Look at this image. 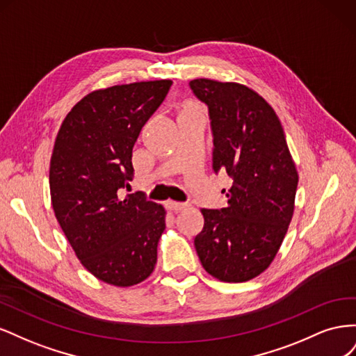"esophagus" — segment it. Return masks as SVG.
I'll list each match as a JSON object with an SVG mask.
<instances>
[{
  "instance_id": "esophagus-1",
  "label": "esophagus",
  "mask_w": 356,
  "mask_h": 356,
  "mask_svg": "<svg viewBox=\"0 0 356 356\" xmlns=\"http://www.w3.org/2000/svg\"><path fill=\"white\" fill-rule=\"evenodd\" d=\"M166 208H168L169 211H172V212H181V211L187 209L188 207H187L186 203H178V202L169 200V202H166Z\"/></svg>"
}]
</instances>
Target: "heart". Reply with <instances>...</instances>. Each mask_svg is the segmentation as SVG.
<instances>
[{"label":"heart","mask_w":356,"mask_h":356,"mask_svg":"<svg viewBox=\"0 0 356 356\" xmlns=\"http://www.w3.org/2000/svg\"><path fill=\"white\" fill-rule=\"evenodd\" d=\"M199 113H200L199 106L191 101H182L178 105V118L190 117V115H195V114H199Z\"/></svg>","instance_id":"heart-1"}]
</instances>
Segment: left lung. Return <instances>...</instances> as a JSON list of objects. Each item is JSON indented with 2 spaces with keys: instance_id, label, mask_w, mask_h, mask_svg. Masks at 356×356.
<instances>
[{
  "instance_id": "left-lung-1",
  "label": "left lung",
  "mask_w": 356,
  "mask_h": 356,
  "mask_svg": "<svg viewBox=\"0 0 356 356\" xmlns=\"http://www.w3.org/2000/svg\"><path fill=\"white\" fill-rule=\"evenodd\" d=\"M190 88L208 105L213 170L232 178L227 207L200 209L195 246L204 270L221 282H246L272 264L294 213L298 174L281 120L251 88L196 79Z\"/></svg>"
}]
</instances>
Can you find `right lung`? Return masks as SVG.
Listing matches in <instances>:
<instances>
[{
  "instance_id": "obj_1",
  "label": "right lung",
  "mask_w": 356,
  "mask_h": 356,
  "mask_svg": "<svg viewBox=\"0 0 356 356\" xmlns=\"http://www.w3.org/2000/svg\"><path fill=\"white\" fill-rule=\"evenodd\" d=\"M172 80L93 90L62 122L50 159L55 217L80 263L99 281L132 286L153 273L166 211L143 195L120 196L132 149Z\"/></svg>"
}]
</instances>
